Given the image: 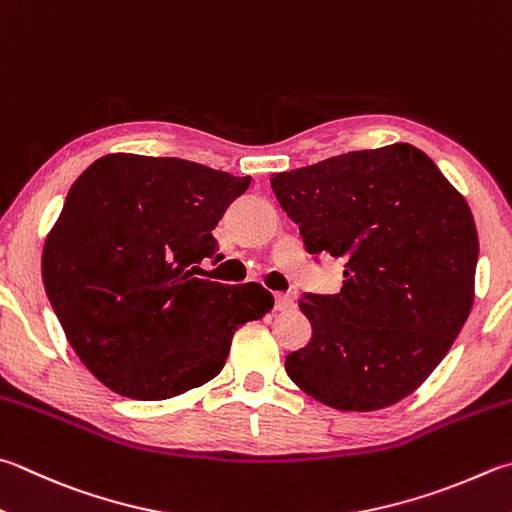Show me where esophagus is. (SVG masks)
Segmentation results:
<instances>
[{
    "mask_svg": "<svg viewBox=\"0 0 512 512\" xmlns=\"http://www.w3.org/2000/svg\"><path fill=\"white\" fill-rule=\"evenodd\" d=\"M274 301H276L278 312H287V310H292V307H294V298L289 294H276Z\"/></svg>",
    "mask_w": 512,
    "mask_h": 512,
    "instance_id": "obj_1",
    "label": "esophagus"
}]
</instances>
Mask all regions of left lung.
Masks as SVG:
<instances>
[{"label":"left lung","instance_id":"8db88e82","mask_svg":"<svg viewBox=\"0 0 512 512\" xmlns=\"http://www.w3.org/2000/svg\"><path fill=\"white\" fill-rule=\"evenodd\" d=\"M272 189L307 252L345 260L339 294L298 301L312 341L287 356V376L343 412L406 399L475 301L479 238L466 198L406 142L276 173Z\"/></svg>","mask_w":512,"mask_h":512}]
</instances>
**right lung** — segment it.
<instances>
[{"label": "right lung", "instance_id": "obj_1", "mask_svg": "<svg viewBox=\"0 0 512 512\" xmlns=\"http://www.w3.org/2000/svg\"><path fill=\"white\" fill-rule=\"evenodd\" d=\"M252 178L180 158L109 153L73 182L42 254L46 296L75 354L122 397L162 401L225 368L263 285L200 278L211 231Z\"/></svg>", "mask_w": 512, "mask_h": 512}]
</instances>
